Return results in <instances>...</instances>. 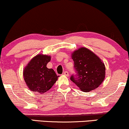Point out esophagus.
I'll use <instances>...</instances> for the list:
<instances>
[{"instance_id": "34e87169", "label": "esophagus", "mask_w": 129, "mask_h": 129, "mask_svg": "<svg viewBox=\"0 0 129 129\" xmlns=\"http://www.w3.org/2000/svg\"><path fill=\"white\" fill-rule=\"evenodd\" d=\"M63 75H65V76H69V73H68V71H64V72L63 73Z\"/></svg>"}]
</instances>
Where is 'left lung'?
<instances>
[{"label": "left lung", "mask_w": 129, "mask_h": 129, "mask_svg": "<svg viewBox=\"0 0 129 129\" xmlns=\"http://www.w3.org/2000/svg\"><path fill=\"white\" fill-rule=\"evenodd\" d=\"M76 74L70 79L85 92L96 89L104 81L105 67L98 56L90 50L81 48L73 53Z\"/></svg>", "instance_id": "left-lung-1"}]
</instances>
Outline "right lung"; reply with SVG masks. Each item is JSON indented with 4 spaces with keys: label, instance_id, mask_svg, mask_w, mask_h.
<instances>
[{
    "label": "right lung",
    "instance_id": "add662e5",
    "mask_svg": "<svg viewBox=\"0 0 129 129\" xmlns=\"http://www.w3.org/2000/svg\"><path fill=\"white\" fill-rule=\"evenodd\" d=\"M50 56L37 55L34 57L24 70V78L31 90L44 93L52 87L59 76L53 69L46 67Z\"/></svg>",
    "mask_w": 129,
    "mask_h": 129
}]
</instances>
